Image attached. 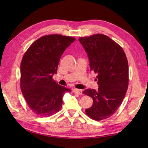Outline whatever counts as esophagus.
Returning <instances> with one entry per match:
<instances>
[{"label":"esophagus","mask_w":148,"mask_h":148,"mask_svg":"<svg viewBox=\"0 0 148 148\" xmlns=\"http://www.w3.org/2000/svg\"><path fill=\"white\" fill-rule=\"evenodd\" d=\"M83 91L82 90H79V89H74V92L76 94H78V95H82Z\"/></svg>","instance_id":"obj_1"}]
</instances>
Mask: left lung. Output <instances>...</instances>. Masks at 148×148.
I'll use <instances>...</instances> for the list:
<instances>
[{
  "instance_id": "8db88e82",
  "label": "left lung",
  "mask_w": 148,
  "mask_h": 148,
  "mask_svg": "<svg viewBox=\"0 0 148 148\" xmlns=\"http://www.w3.org/2000/svg\"><path fill=\"white\" fill-rule=\"evenodd\" d=\"M88 55L90 68L97 74V90L86 89L83 93L93 99L85 110L97 121L111 116L122 103L128 85V64L121 47L108 36L95 34L79 38Z\"/></svg>"
}]
</instances>
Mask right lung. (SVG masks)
<instances>
[{"instance_id":"obj_1","label":"right lung","mask_w":148,"mask_h":148,"mask_svg":"<svg viewBox=\"0 0 148 148\" xmlns=\"http://www.w3.org/2000/svg\"><path fill=\"white\" fill-rule=\"evenodd\" d=\"M72 37L45 36L32 44L20 65L21 92L32 111L49 116L59 111L65 92H71L53 79L65 49L74 42Z\"/></svg>"}]
</instances>
